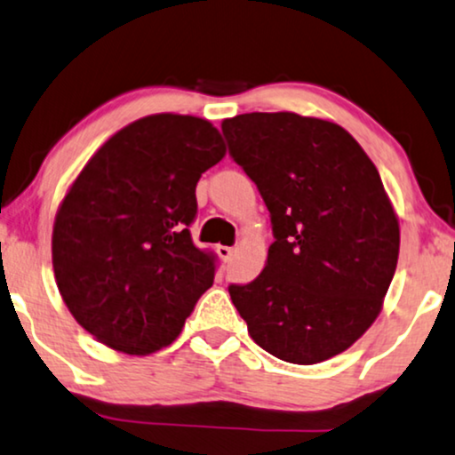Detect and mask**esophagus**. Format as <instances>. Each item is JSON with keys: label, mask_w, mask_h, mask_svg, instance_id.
Segmentation results:
<instances>
[{"label": "esophagus", "mask_w": 455, "mask_h": 455, "mask_svg": "<svg viewBox=\"0 0 455 455\" xmlns=\"http://www.w3.org/2000/svg\"><path fill=\"white\" fill-rule=\"evenodd\" d=\"M218 256H220L222 259H224V262H228V259H231L233 258V247H228V245H218Z\"/></svg>", "instance_id": "esophagus-1"}]
</instances>
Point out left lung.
<instances>
[{
    "instance_id": "obj_1",
    "label": "left lung",
    "mask_w": 455,
    "mask_h": 455,
    "mask_svg": "<svg viewBox=\"0 0 455 455\" xmlns=\"http://www.w3.org/2000/svg\"><path fill=\"white\" fill-rule=\"evenodd\" d=\"M222 135L275 235L264 270L228 284L247 331L291 364L341 354L379 316L397 266L399 224L377 166L339 124L293 112L241 114Z\"/></svg>"
}]
</instances>
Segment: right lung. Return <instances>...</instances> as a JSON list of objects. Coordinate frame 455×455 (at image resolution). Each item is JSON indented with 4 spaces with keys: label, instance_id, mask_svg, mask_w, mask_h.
<instances>
[{
    "label": "right lung",
    "instance_id": "obj_1",
    "mask_svg": "<svg viewBox=\"0 0 455 455\" xmlns=\"http://www.w3.org/2000/svg\"><path fill=\"white\" fill-rule=\"evenodd\" d=\"M224 151L208 120L156 114L108 139L72 183L53 224V272L97 341L145 355L179 337L218 268L189 227L197 180Z\"/></svg>",
    "mask_w": 455,
    "mask_h": 455
}]
</instances>
